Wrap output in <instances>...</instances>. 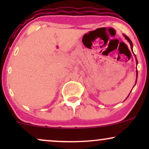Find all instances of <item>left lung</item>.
Segmentation results:
<instances>
[{"instance_id": "1", "label": "left lung", "mask_w": 149, "mask_h": 149, "mask_svg": "<svg viewBox=\"0 0 149 149\" xmlns=\"http://www.w3.org/2000/svg\"><path fill=\"white\" fill-rule=\"evenodd\" d=\"M123 36H124L126 40H127V41L130 42V46H131V49H132V50L133 44H132V42L131 40H130V39L129 38H128V37L127 36L125 35V34H123ZM134 56H135V54H134ZM135 58H136V56H135ZM136 65H137V64H138V61H137V59H136ZM137 75H138V71H137V69H136V79H137ZM135 85H136V83H135Z\"/></svg>"}]
</instances>
